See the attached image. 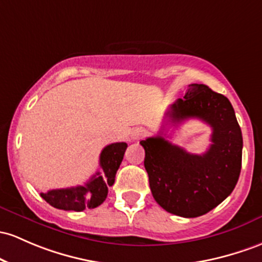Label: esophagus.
<instances>
[{
	"label": "esophagus",
	"mask_w": 262,
	"mask_h": 262,
	"mask_svg": "<svg viewBox=\"0 0 262 262\" xmlns=\"http://www.w3.org/2000/svg\"><path fill=\"white\" fill-rule=\"evenodd\" d=\"M146 136V130L143 128H136L133 132H132V136L130 138L133 140H138V139H142Z\"/></svg>",
	"instance_id": "esophagus-1"
}]
</instances>
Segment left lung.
Here are the masks:
<instances>
[{
  "mask_svg": "<svg viewBox=\"0 0 262 262\" xmlns=\"http://www.w3.org/2000/svg\"><path fill=\"white\" fill-rule=\"evenodd\" d=\"M190 118L212 129L211 144L204 154L171 144L163 132L140 142L153 198L164 210L183 217L200 216L223 203L236 185L243 158V134L225 96L205 84H190L165 119L177 125Z\"/></svg>",
  "mask_w": 262,
  "mask_h": 262,
  "instance_id": "left-lung-1",
  "label": "left lung"
}]
</instances>
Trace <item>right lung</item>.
Wrapping results in <instances>:
<instances>
[{
  "label": "right lung",
  "instance_id": "obj_1",
  "mask_svg": "<svg viewBox=\"0 0 262 262\" xmlns=\"http://www.w3.org/2000/svg\"><path fill=\"white\" fill-rule=\"evenodd\" d=\"M126 146V143L123 142L105 146L99 157L102 170L97 171L84 185L41 192V196L53 208L62 210L83 211L84 209L97 208L107 198L109 186L114 184Z\"/></svg>",
  "mask_w": 262,
  "mask_h": 262
}]
</instances>
